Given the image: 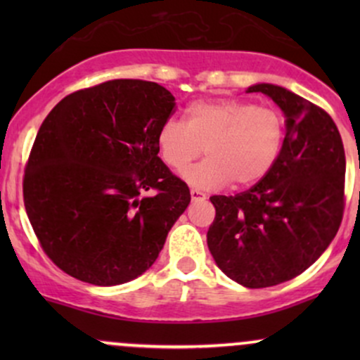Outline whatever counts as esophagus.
Here are the masks:
<instances>
[{"instance_id": "1", "label": "esophagus", "mask_w": 360, "mask_h": 360, "mask_svg": "<svg viewBox=\"0 0 360 360\" xmlns=\"http://www.w3.org/2000/svg\"><path fill=\"white\" fill-rule=\"evenodd\" d=\"M206 194L203 191H200V189L196 188H191V200L193 201H198V200H205Z\"/></svg>"}]
</instances>
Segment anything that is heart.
<instances>
[{
    "label": "heart",
    "mask_w": 360,
    "mask_h": 360,
    "mask_svg": "<svg viewBox=\"0 0 360 360\" xmlns=\"http://www.w3.org/2000/svg\"><path fill=\"white\" fill-rule=\"evenodd\" d=\"M286 123L279 111L240 100H198L184 123L169 118L157 130V152L169 169L183 172L203 148L207 159L184 179L198 188L259 183L281 154Z\"/></svg>",
    "instance_id": "obj_1"
}]
</instances>
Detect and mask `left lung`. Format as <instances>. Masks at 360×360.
Returning <instances> with one entry per match:
<instances>
[{
  "mask_svg": "<svg viewBox=\"0 0 360 360\" xmlns=\"http://www.w3.org/2000/svg\"><path fill=\"white\" fill-rule=\"evenodd\" d=\"M286 115V137L266 177L235 196H212L208 249L230 279L257 289L307 271L338 232L345 206V152L323 108L274 84H255Z\"/></svg>",
  "mask_w": 360,
  "mask_h": 360,
  "instance_id": "1",
  "label": "left lung"
}]
</instances>
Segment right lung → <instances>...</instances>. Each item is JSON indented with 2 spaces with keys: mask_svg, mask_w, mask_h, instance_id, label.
<instances>
[{
  "mask_svg": "<svg viewBox=\"0 0 360 360\" xmlns=\"http://www.w3.org/2000/svg\"><path fill=\"white\" fill-rule=\"evenodd\" d=\"M174 106L157 82L113 79L69 94L44 120L23 201L40 247L65 274L117 286L155 262L191 201L157 155V130Z\"/></svg>",
  "mask_w": 360,
  "mask_h": 360,
  "instance_id": "1",
  "label": "right lung"
}]
</instances>
